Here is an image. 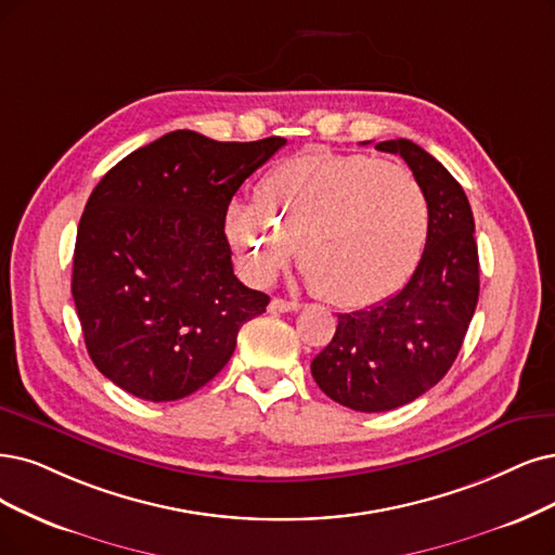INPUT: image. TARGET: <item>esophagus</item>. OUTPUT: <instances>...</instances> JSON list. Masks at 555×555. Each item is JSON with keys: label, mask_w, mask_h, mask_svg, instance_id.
Listing matches in <instances>:
<instances>
[{"label": "esophagus", "mask_w": 555, "mask_h": 555, "mask_svg": "<svg viewBox=\"0 0 555 555\" xmlns=\"http://www.w3.org/2000/svg\"><path fill=\"white\" fill-rule=\"evenodd\" d=\"M299 306L301 304H297V301H285V299L274 297L270 301V313H293V311H299Z\"/></svg>", "instance_id": "34e87169"}]
</instances>
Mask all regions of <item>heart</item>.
Segmentation results:
<instances>
[{"instance_id":"b5f03b06","label":"heart","mask_w":555,"mask_h":555,"mask_svg":"<svg viewBox=\"0 0 555 555\" xmlns=\"http://www.w3.org/2000/svg\"><path fill=\"white\" fill-rule=\"evenodd\" d=\"M223 231L254 283H270L297 246L318 297L365 306L396 293L414 272L427 233V201L398 164L306 153L260 178L256 205L233 203Z\"/></svg>"}]
</instances>
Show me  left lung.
Masks as SVG:
<instances>
[{
	"label": "left lung",
	"instance_id": "left-lung-1",
	"mask_svg": "<svg viewBox=\"0 0 555 555\" xmlns=\"http://www.w3.org/2000/svg\"><path fill=\"white\" fill-rule=\"evenodd\" d=\"M400 155L427 201V242L412 279L365 311L338 313L311 373L334 402L391 412L429 391L457 359L480 293L476 223L462 184L409 139L379 141Z\"/></svg>",
	"mask_w": 555,
	"mask_h": 555
}]
</instances>
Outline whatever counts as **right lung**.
I'll return each instance as SVG.
<instances>
[{
	"label": "right lung",
	"mask_w": 555,
	"mask_h": 555,
	"mask_svg": "<svg viewBox=\"0 0 555 555\" xmlns=\"http://www.w3.org/2000/svg\"><path fill=\"white\" fill-rule=\"evenodd\" d=\"M283 137L215 141L176 130L137 149L91 192L77 225L73 299L98 371L141 400L208 384L270 297L233 274L225 212Z\"/></svg>",
	"instance_id": "1"
}]
</instances>
